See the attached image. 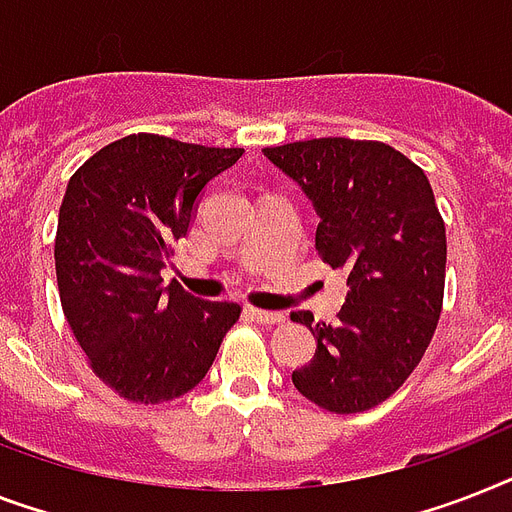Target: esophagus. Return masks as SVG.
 I'll list each match as a JSON object with an SVG mask.
<instances>
[{
  "instance_id": "34e87169",
  "label": "esophagus",
  "mask_w": 512,
  "mask_h": 512,
  "mask_svg": "<svg viewBox=\"0 0 512 512\" xmlns=\"http://www.w3.org/2000/svg\"><path fill=\"white\" fill-rule=\"evenodd\" d=\"M257 323H268V326H276V323H284L286 315L284 313H270V310H260V307H249L247 310Z\"/></svg>"
}]
</instances>
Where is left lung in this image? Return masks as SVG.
I'll return each mask as SVG.
<instances>
[{
    "label": "left lung",
    "instance_id": "left-lung-1",
    "mask_svg": "<svg viewBox=\"0 0 512 512\" xmlns=\"http://www.w3.org/2000/svg\"><path fill=\"white\" fill-rule=\"evenodd\" d=\"M263 152L313 199L315 249L350 286L334 323L292 313L318 339L294 386L328 413L371 410L418 368L442 315L447 236L429 178L384 141L331 136Z\"/></svg>",
    "mask_w": 512,
    "mask_h": 512
}]
</instances>
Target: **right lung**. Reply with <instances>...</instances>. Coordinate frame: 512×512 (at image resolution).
<instances>
[{"mask_svg": "<svg viewBox=\"0 0 512 512\" xmlns=\"http://www.w3.org/2000/svg\"><path fill=\"white\" fill-rule=\"evenodd\" d=\"M244 149L131 134L70 176L54 236L62 313L89 368L128 402L160 405L210 371L236 302H207L160 270L210 178Z\"/></svg>", "mask_w": 512, "mask_h": 512, "instance_id": "1", "label": "right lung"}]
</instances>
